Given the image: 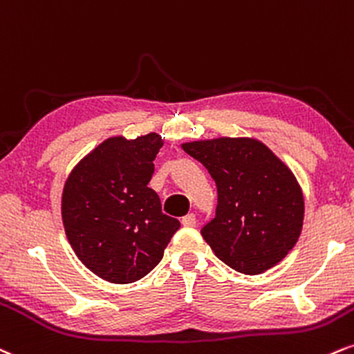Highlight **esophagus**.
I'll list each match as a JSON object with an SVG mask.
<instances>
[{
    "label": "esophagus",
    "instance_id": "1",
    "mask_svg": "<svg viewBox=\"0 0 354 354\" xmlns=\"http://www.w3.org/2000/svg\"><path fill=\"white\" fill-rule=\"evenodd\" d=\"M182 225L184 227H195L197 225V217L194 214H187L184 218H182Z\"/></svg>",
    "mask_w": 354,
    "mask_h": 354
}]
</instances>
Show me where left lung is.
I'll list each match as a JSON object with an SVG mask.
<instances>
[{
	"label": "left lung",
	"mask_w": 354,
	"mask_h": 354,
	"mask_svg": "<svg viewBox=\"0 0 354 354\" xmlns=\"http://www.w3.org/2000/svg\"><path fill=\"white\" fill-rule=\"evenodd\" d=\"M182 149L217 184L215 217L201 234L223 263L259 275L288 255L301 234L305 202L293 172L248 137L194 140Z\"/></svg>",
	"instance_id": "8db88e82"
}]
</instances>
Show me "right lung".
<instances>
[{
  "mask_svg": "<svg viewBox=\"0 0 354 354\" xmlns=\"http://www.w3.org/2000/svg\"><path fill=\"white\" fill-rule=\"evenodd\" d=\"M156 132L109 137L82 159L62 190V223L77 259L111 283H132L152 272L180 228L162 214L147 187L162 147Z\"/></svg>",
  "mask_w": 354,
  "mask_h": 354,
  "instance_id": "right-lung-1",
  "label": "right lung"
}]
</instances>
